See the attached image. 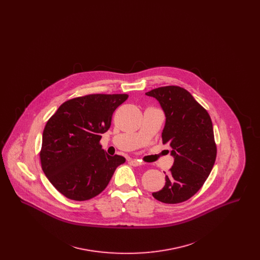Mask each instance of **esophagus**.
Masks as SVG:
<instances>
[{
	"instance_id": "1",
	"label": "esophagus",
	"mask_w": 260,
	"mask_h": 260,
	"mask_svg": "<svg viewBox=\"0 0 260 260\" xmlns=\"http://www.w3.org/2000/svg\"><path fill=\"white\" fill-rule=\"evenodd\" d=\"M129 164L134 167H139V166L143 165L141 161H137V160H129Z\"/></svg>"
}]
</instances>
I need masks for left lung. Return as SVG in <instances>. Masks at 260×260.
Masks as SVG:
<instances>
[{"mask_svg": "<svg viewBox=\"0 0 260 260\" xmlns=\"http://www.w3.org/2000/svg\"><path fill=\"white\" fill-rule=\"evenodd\" d=\"M156 99L166 117L162 144L172 148L173 165L164 188L152 193L165 204L191 198L205 183L216 158L210 115L186 89L169 86L145 93Z\"/></svg>", "mask_w": 260, "mask_h": 260, "instance_id": "1", "label": "left lung"}]
</instances>
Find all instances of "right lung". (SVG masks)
Returning <instances> with one entry per match:
<instances>
[{
    "instance_id": "1",
    "label": "right lung",
    "mask_w": 260,
    "mask_h": 260,
    "mask_svg": "<svg viewBox=\"0 0 260 260\" xmlns=\"http://www.w3.org/2000/svg\"><path fill=\"white\" fill-rule=\"evenodd\" d=\"M127 94H89L68 100L48 121L40 153L42 169L66 198L86 201L108 185L125 159L112 157L99 140L111 125L114 111Z\"/></svg>"
}]
</instances>
